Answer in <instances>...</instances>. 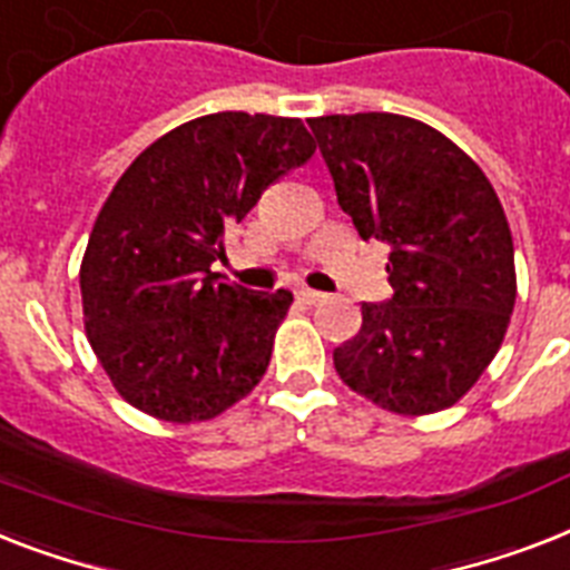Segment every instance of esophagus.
Wrapping results in <instances>:
<instances>
[{
	"label": "esophagus",
	"mask_w": 570,
	"mask_h": 570,
	"mask_svg": "<svg viewBox=\"0 0 570 570\" xmlns=\"http://www.w3.org/2000/svg\"><path fill=\"white\" fill-rule=\"evenodd\" d=\"M295 298H298L301 304H318L325 295L318 293V289H309V286H298V289H295Z\"/></svg>",
	"instance_id": "1"
}]
</instances>
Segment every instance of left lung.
I'll list each match as a JSON object with an SVG mask.
<instances>
[{
	"label": "left lung",
	"instance_id": "1",
	"mask_svg": "<svg viewBox=\"0 0 570 570\" xmlns=\"http://www.w3.org/2000/svg\"><path fill=\"white\" fill-rule=\"evenodd\" d=\"M307 125L360 237L390 245L392 298L363 304L360 333L333 351V365L390 413H439L478 383L515 307V252L498 193L419 119L336 114Z\"/></svg>",
	"mask_w": 570,
	"mask_h": 570
}]
</instances>
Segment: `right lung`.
Wrapping results in <instances>:
<instances>
[{
  "mask_svg": "<svg viewBox=\"0 0 570 570\" xmlns=\"http://www.w3.org/2000/svg\"><path fill=\"white\" fill-rule=\"evenodd\" d=\"M313 151L301 119L225 110L178 125L125 169L92 225L81 301L128 404L187 424L261 383L293 293H254L210 266L263 189Z\"/></svg>",
  "mask_w": 570,
  "mask_h": 570,
  "instance_id": "add662e5",
  "label": "right lung"
}]
</instances>
